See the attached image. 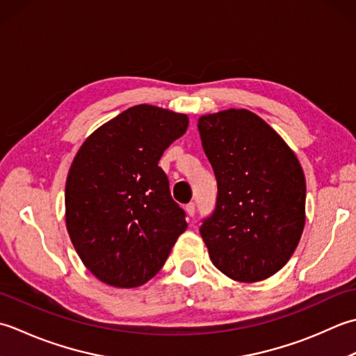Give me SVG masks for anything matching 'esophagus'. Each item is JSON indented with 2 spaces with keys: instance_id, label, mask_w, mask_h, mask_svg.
Here are the masks:
<instances>
[{
  "instance_id": "esophagus-1",
  "label": "esophagus",
  "mask_w": 356,
  "mask_h": 356,
  "mask_svg": "<svg viewBox=\"0 0 356 356\" xmlns=\"http://www.w3.org/2000/svg\"><path fill=\"white\" fill-rule=\"evenodd\" d=\"M186 213L188 216H193L195 215V204H193V202H188V204L186 206Z\"/></svg>"
}]
</instances>
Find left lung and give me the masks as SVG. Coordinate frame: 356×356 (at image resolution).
Here are the masks:
<instances>
[{"label":"left lung","instance_id":"8db88e82","mask_svg":"<svg viewBox=\"0 0 356 356\" xmlns=\"http://www.w3.org/2000/svg\"><path fill=\"white\" fill-rule=\"evenodd\" d=\"M202 149L218 198L200 232L213 266L230 280L257 282L281 270L306 224V178L277 130L248 108L201 115Z\"/></svg>","mask_w":356,"mask_h":356}]
</instances>
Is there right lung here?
<instances>
[{
	"label": "right lung",
	"mask_w": 356,
	"mask_h": 356,
	"mask_svg": "<svg viewBox=\"0 0 356 356\" xmlns=\"http://www.w3.org/2000/svg\"><path fill=\"white\" fill-rule=\"evenodd\" d=\"M187 126L186 113L138 104L93 130L78 149L66 179V227L87 270L104 284L143 286L187 229L158 168Z\"/></svg>",
	"instance_id": "1"
}]
</instances>
